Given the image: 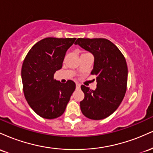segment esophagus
Instances as JSON below:
<instances>
[{"mask_svg":"<svg viewBox=\"0 0 153 153\" xmlns=\"http://www.w3.org/2000/svg\"><path fill=\"white\" fill-rule=\"evenodd\" d=\"M80 88V84L78 82H76V88Z\"/></svg>","mask_w":153,"mask_h":153,"instance_id":"esophagus-1","label":"esophagus"}]
</instances>
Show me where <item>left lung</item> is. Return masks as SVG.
<instances>
[{
  "label": "left lung",
  "mask_w": 153,
  "mask_h": 153,
  "mask_svg": "<svg viewBox=\"0 0 153 153\" xmlns=\"http://www.w3.org/2000/svg\"><path fill=\"white\" fill-rule=\"evenodd\" d=\"M94 56L91 74L96 75L97 88L91 90L81 85L85 97L81 111L87 118L100 120L114 113L127 91L128 70L126 59L114 44L103 38H78L75 42Z\"/></svg>",
  "instance_id": "8db88e82"
}]
</instances>
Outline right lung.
Returning a JSON list of instances; mask_svg holds the SVG:
<instances>
[{"label":"right lung","mask_w":153,"mask_h":153,"mask_svg":"<svg viewBox=\"0 0 153 153\" xmlns=\"http://www.w3.org/2000/svg\"><path fill=\"white\" fill-rule=\"evenodd\" d=\"M75 38L47 37L31 47L22 65L23 91L28 103L39 116L47 119L64 113L75 83H61L54 74L61 69L67 50Z\"/></svg>","instance_id":"1"}]
</instances>
